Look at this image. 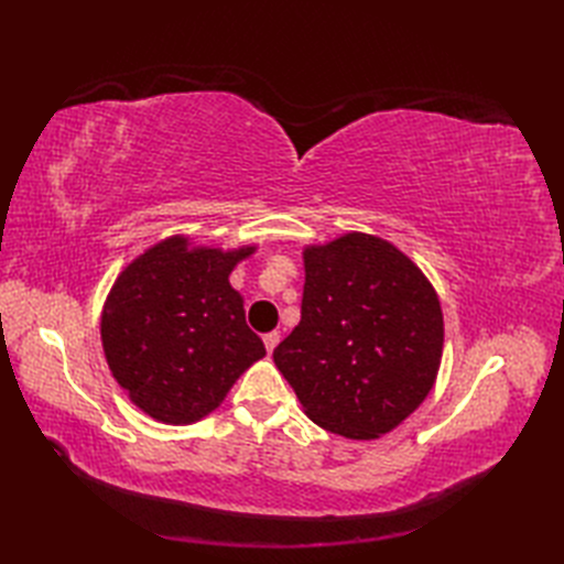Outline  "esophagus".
Here are the masks:
<instances>
[{
	"label": "esophagus",
	"mask_w": 564,
	"mask_h": 564,
	"mask_svg": "<svg viewBox=\"0 0 564 564\" xmlns=\"http://www.w3.org/2000/svg\"><path fill=\"white\" fill-rule=\"evenodd\" d=\"M263 344H265V350H268V355L278 348V344H280V334L278 332H270V334H265L263 336Z\"/></svg>",
	"instance_id": "esophagus-1"
}]
</instances>
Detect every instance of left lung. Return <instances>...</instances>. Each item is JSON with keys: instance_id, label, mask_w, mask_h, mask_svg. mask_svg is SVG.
I'll return each instance as SVG.
<instances>
[{"instance_id": "left-lung-1", "label": "left lung", "mask_w": 564, "mask_h": 564, "mask_svg": "<svg viewBox=\"0 0 564 564\" xmlns=\"http://www.w3.org/2000/svg\"><path fill=\"white\" fill-rule=\"evenodd\" d=\"M301 322L272 352L303 412L348 440H377L419 409L445 346L421 268L377 235L303 249Z\"/></svg>"}]
</instances>
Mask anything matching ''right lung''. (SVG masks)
I'll return each mask as SVG.
<instances>
[{
  "label": "right lung",
  "instance_id": "obj_1",
  "mask_svg": "<svg viewBox=\"0 0 564 564\" xmlns=\"http://www.w3.org/2000/svg\"><path fill=\"white\" fill-rule=\"evenodd\" d=\"M256 247L218 249L174 235L119 272L100 315V340L119 388L148 416L185 425L209 416L265 355L230 286Z\"/></svg>",
  "mask_w": 564,
  "mask_h": 564
}]
</instances>
